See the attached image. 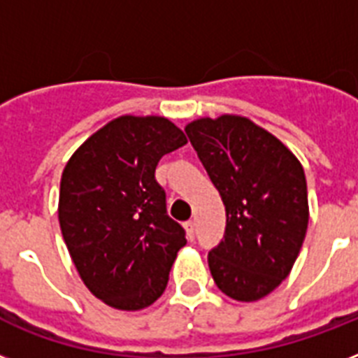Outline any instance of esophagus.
Segmentation results:
<instances>
[{
	"mask_svg": "<svg viewBox=\"0 0 358 358\" xmlns=\"http://www.w3.org/2000/svg\"><path fill=\"white\" fill-rule=\"evenodd\" d=\"M185 232H187V236H189V239L195 238V221H185Z\"/></svg>",
	"mask_w": 358,
	"mask_h": 358,
	"instance_id": "34e87169",
	"label": "esophagus"
}]
</instances>
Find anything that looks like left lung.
Instances as JSON below:
<instances>
[{
	"instance_id": "8db88e82",
	"label": "left lung",
	"mask_w": 358,
	"mask_h": 358,
	"mask_svg": "<svg viewBox=\"0 0 358 358\" xmlns=\"http://www.w3.org/2000/svg\"><path fill=\"white\" fill-rule=\"evenodd\" d=\"M227 210L224 239L210 250L217 288L258 301L288 277L308 227L306 178L299 159L252 120L238 115L185 126Z\"/></svg>"
}]
</instances>
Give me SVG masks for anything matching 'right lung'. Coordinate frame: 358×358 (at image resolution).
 I'll return each mask as SVG.
<instances>
[{
    "instance_id": "obj_1",
    "label": "right lung",
    "mask_w": 358,
    "mask_h": 358,
    "mask_svg": "<svg viewBox=\"0 0 358 358\" xmlns=\"http://www.w3.org/2000/svg\"><path fill=\"white\" fill-rule=\"evenodd\" d=\"M187 143L165 117L124 115L92 134L66 163L59 224L81 280L119 310L165 292L185 230L167 215L157 162Z\"/></svg>"
}]
</instances>
